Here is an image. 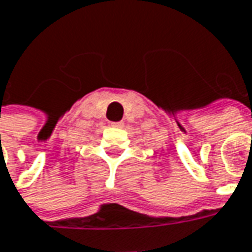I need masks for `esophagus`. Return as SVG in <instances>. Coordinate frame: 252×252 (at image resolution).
I'll use <instances>...</instances> for the list:
<instances>
[{"label":"esophagus","mask_w":252,"mask_h":252,"mask_svg":"<svg viewBox=\"0 0 252 252\" xmlns=\"http://www.w3.org/2000/svg\"><path fill=\"white\" fill-rule=\"evenodd\" d=\"M110 126H112V127H122V126H123V122H112Z\"/></svg>","instance_id":"obj_1"}]
</instances>
